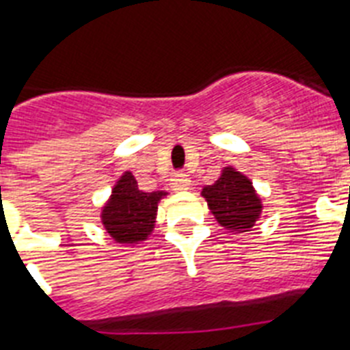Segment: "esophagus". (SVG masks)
I'll return each mask as SVG.
<instances>
[{"instance_id":"esophagus-1","label":"esophagus","mask_w":350,"mask_h":350,"mask_svg":"<svg viewBox=\"0 0 350 350\" xmlns=\"http://www.w3.org/2000/svg\"><path fill=\"white\" fill-rule=\"evenodd\" d=\"M170 187H172V191L176 192L189 191V189H191V180H189L185 174H176L174 178L170 180Z\"/></svg>"}]
</instances>
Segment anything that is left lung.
I'll return each mask as SVG.
<instances>
[{
    "label": "left lung",
    "instance_id": "obj_1",
    "mask_svg": "<svg viewBox=\"0 0 350 350\" xmlns=\"http://www.w3.org/2000/svg\"><path fill=\"white\" fill-rule=\"evenodd\" d=\"M202 196L227 232H249L263 211V203L252 181L234 167H224L213 185L203 187Z\"/></svg>",
    "mask_w": 350,
    "mask_h": 350
}]
</instances>
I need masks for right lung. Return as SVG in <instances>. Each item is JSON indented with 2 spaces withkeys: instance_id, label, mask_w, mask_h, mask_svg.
Returning <instances> with one entry per match:
<instances>
[{
  "instance_id": "add662e5",
  "label": "right lung",
  "mask_w": 350,
  "mask_h": 350,
  "mask_svg": "<svg viewBox=\"0 0 350 350\" xmlns=\"http://www.w3.org/2000/svg\"><path fill=\"white\" fill-rule=\"evenodd\" d=\"M165 191H139L131 170L120 176L111 198L101 207V224L116 243L137 245L152 234L158 203Z\"/></svg>"
}]
</instances>
